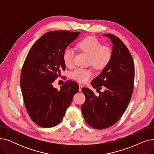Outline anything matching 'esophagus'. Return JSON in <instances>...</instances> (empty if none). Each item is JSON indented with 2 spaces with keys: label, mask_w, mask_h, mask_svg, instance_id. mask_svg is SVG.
<instances>
[{
  "label": "esophagus",
  "mask_w": 154,
  "mask_h": 154,
  "mask_svg": "<svg viewBox=\"0 0 154 154\" xmlns=\"http://www.w3.org/2000/svg\"><path fill=\"white\" fill-rule=\"evenodd\" d=\"M79 91H82V88L83 87V85L81 84H79Z\"/></svg>",
  "instance_id": "34e87169"
}]
</instances>
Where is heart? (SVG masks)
Here are the masks:
<instances>
[{
	"mask_svg": "<svg viewBox=\"0 0 154 154\" xmlns=\"http://www.w3.org/2000/svg\"><path fill=\"white\" fill-rule=\"evenodd\" d=\"M77 48L89 55V63L96 69H102L109 63L112 57L110 48L103 46L100 42L93 37H87L77 44ZM75 51L74 48L67 47L63 53V60L67 67L72 66ZM93 76L91 69L77 68L71 72L70 77L79 82H86Z\"/></svg>",
	"mask_w": 154,
	"mask_h": 154,
	"instance_id": "1",
	"label": "heart"
}]
</instances>
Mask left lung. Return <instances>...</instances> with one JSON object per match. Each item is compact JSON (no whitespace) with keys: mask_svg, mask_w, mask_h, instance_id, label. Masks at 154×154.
I'll list each match as a JSON object with an SVG mask.
<instances>
[{"mask_svg":"<svg viewBox=\"0 0 154 154\" xmlns=\"http://www.w3.org/2000/svg\"><path fill=\"white\" fill-rule=\"evenodd\" d=\"M103 35L112 42V57L91 85L99 91L103 85L105 91L96 96L89 88H82L85 96L83 116L88 125L97 129L113 125L122 116L131 99L135 77L133 59L126 45L114 35Z\"/></svg>","mask_w":154,"mask_h":154,"instance_id":"obj_1","label":"left lung"}]
</instances>
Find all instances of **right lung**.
<instances>
[{"instance_id":"add662e5","label":"right lung","mask_w":154,"mask_h":154,"mask_svg":"<svg viewBox=\"0 0 154 154\" xmlns=\"http://www.w3.org/2000/svg\"><path fill=\"white\" fill-rule=\"evenodd\" d=\"M80 33L51 31L43 35L30 49L23 63L20 88L26 109L37 125L52 127L59 124L74 95L78 84L69 80L58 91L52 83L66 69L64 50Z\"/></svg>"}]
</instances>
